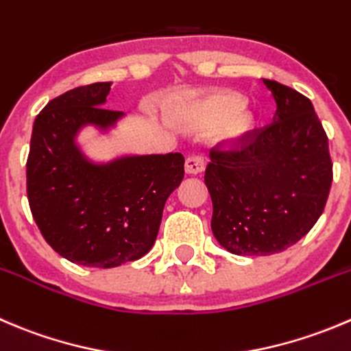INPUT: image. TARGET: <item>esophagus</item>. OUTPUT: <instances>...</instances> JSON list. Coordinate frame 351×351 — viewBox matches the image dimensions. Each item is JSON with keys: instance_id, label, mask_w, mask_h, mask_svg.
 Instances as JSON below:
<instances>
[{"instance_id": "esophagus-1", "label": "esophagus", "mask_w": 351, "mask_h": 351, "mask_svg": "<svg viewBox=\"0 0 351 351\" xmlns=\"http://www.w3.org/2000/svg\"><path fill=\"white\" fill-rule=\"evenodd\" d=\"M204 171V161L200 156H189L185 159V173L186 175H199Z\"/></svg>"}]
</instances>
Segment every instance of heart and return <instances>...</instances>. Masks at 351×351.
<instances>
[{"label": "heart", "instance_id": "obj_1", "mask_svg": "<svg viewBox=\"0 0 351 351\" xmlns=\"http://www.w3.org/2000/svg\"><path fill=\"white\" fill-rule=\"evenodd\" d=\"M247 101L233 93H214L193 101L178 114L183 121L200 128L219 127V138L224 142L241 141L255 128V118L243 111Z\"/></svg>", "mask_w": 351, "mask_h": 351}]
</instances>
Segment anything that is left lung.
I'll use <instances>...</instances> for the list:
<instances>
[{"label":"left lung","instance_id":"8db88e82","mask_svg":"<svg viewBox=\"0 0 351 351\" xmlns=\"http://www.w3.org/2000/svg\"><path fill=\"white\" fill-rule=\"evenodd\" d=\"M262 82L276 101L273 123L240 149L210 151L204 176L213 233L234 255H271L297 243L317 223L332 183L328 135L311 99Z\"/></svg>","mask_w":351,"mask_h":351}]
</instances>
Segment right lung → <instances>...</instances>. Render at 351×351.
Instances as JSON below:
<instances>
[{
	"label": "right lung",
	"instance_id": "obj_1",
	"mask_svg": "<svg viewBox=\"0 0 351 351\" xmlns=\"http://www.w3.org/2000/svg\"><path fill=\"white\" fill-rule=\"evenodd\" d=\"M110 90L111 82H96L49 101L34 121L27 159V197L44 240L70 262L101 269L151 250L185 165L180 152L87 158L77 142L82 128L106 134L125 117L104 108Z\"/></svg>",
	"mask_w": 351,
	"mask_h": 351
}]
</instances>
